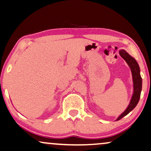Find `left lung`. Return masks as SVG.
Wrapping results in <instances>:
<instances>
[{
    "label": "left lung",
    "instance_id": "obj_1",
    "mask_svg": "<svg viewBox=\"0 0 151 151\" xmlns=\"http://www.w3.org/2000/svg\"><path fill=\"white\" fill-rule=\"evenodd\" d=\"M119 55L121 57L125 60L128 65L131 69L132 80H133V86H134V92L133 95L132 96L131 101L130 102L129 106L126 108V110L120 115L119 117L116 119L117 120L121 119L124 116L127 115L129 112L135 108V106L137 105L140 99V94L142 91V79L141 76H140V69L139 67L137 62L135 61L134 58H132L131 56H130L126 52L125 50H122L119 51Z\"/></svg>",
    "mask_w": 151,
    "mask_h": 151
}]
</instances>
